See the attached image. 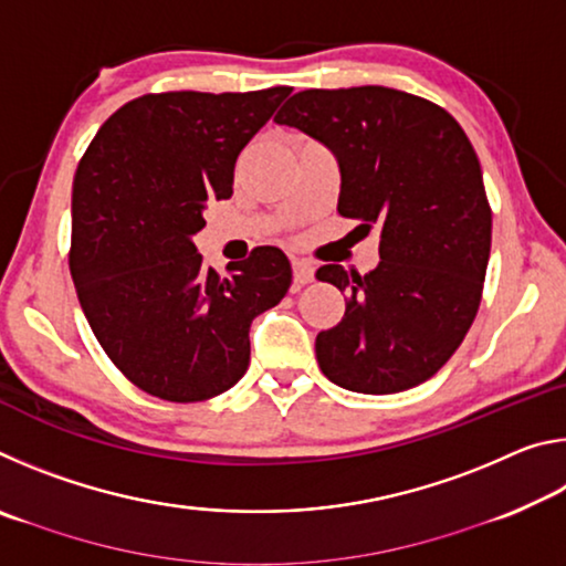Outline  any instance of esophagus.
Segmentation results:
<instances>
[{"instance_id": "obj_1", "label": "esophagus", "mask_w": 566, "mask_h": 566, "mask_svg": "<svg viewBox=\"0 0 566 566\" xmlns=\"http://www.w3.org/2000/svg\"><path fill=\"white\" fill-rule=\"evenodd\" d=\"M292 274H294V284H310L314 280V266L304 260H294Z\"/></svg>"}]
</instances>
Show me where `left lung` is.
Segmentation results:
<instances>
[{
    "mask_svg": "<svg viewBox=\"0 0 566 566\" xmlns=\"http://www.w3.org/2000/svg\"><path fill=\"white\" fill-rule=\"evenodd\" d=\"M274 122L334 151L339 214L381 232L377 270H317L347 292L342 322L314 342L324 377L361 395L434 377L472 327L490 262L492 209L472 142L439 104L371 84L296 92Z\"/></svg>",
    "mask_w": 566,
    "mask_h": 566,
    "instance_id": "1",
    "label": "left lung"
}]
</instances>
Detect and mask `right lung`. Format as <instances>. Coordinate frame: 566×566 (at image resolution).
I'll return each mask as SVG.
<instances>
[{
  "label": "right lung",
  "instance_id": "right-lung-1",
  "mask_svg": "<svg viewBox=\"0 0 566 566\" xmlns=\"http://www.w3.org/2000/svg\"><path fill=\"white\" fill-rule=\"evenodd\" d=\"M290 87L145 94L102 124L72 187L70 272L94 337L151 397L205 401L249 367V324L282 302L292 266L256 247L227 276L195 237L232 197L239 151Z\"/></svg>",
  "mask_w": 566,
  "mask_h": 566
}]
</instances>
